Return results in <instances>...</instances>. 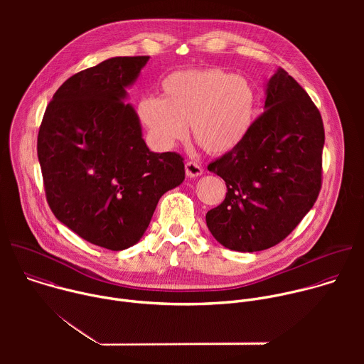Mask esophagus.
Instances as JSON below:
<instances>
[{"label":"esophagus","mask_w":364,"mask_h":364,"mask_svg":"<svg viewBox=\"0 0 364 364\" xmlns=\"http://www.w3.org/2000/svg\"><path fill=\"white\" fill-rule=\"evenodd\" d=\"M186 174H187V177H198L203 174V167L197 161H187L186 163Z\"/></svg>","instance_id":"obj_1"}]
</instances>
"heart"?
I'll use <instances>...</instances> for the list:
<instances>
[{"instance_id": "1", "label": "heart", "mask_w": 364, "mask_h": 364, "mask_svg": "<svg viewBox=\"0 0 364 364\" xmlns=\"http://www.w3.org/2000/svg\"><path fill=\"white\" fill-rule=\"evenodd\" d=\"M256 90L243 76L222 69L180 70L163 82V97L148 96L138 114L151 138L170 148L187 136L209 154L233 151L247 136L256 111Z\"/></svg>"}]
</instances>
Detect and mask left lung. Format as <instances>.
I'll list each match as a JSON object with an SVG mask.
<instances>
[{"instance_id":"left-lung-1","label":"left lung","mask_w":364,"mask_h":364,"mask_svg":"<svg viewBox=\"0 0 364 364\" xmlns=\"http://www.w3.org/2000/svg\"><path fill=\"white\" fill-rule=\"evenodd\" d=\"M265 109L239 146L207 166L228 187L225 200L207 212V228L237 252L282 242L314 205L323 183L321 114L284 69L268 82Z\"/></svg>"}]
</instances>
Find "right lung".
I'll list each match as a JSON object with an SVG mask.
<instances>
[{"label": "right lung", "instance_id": "add662e5", "mask_svg": "<svg viewBox=\"0 0 364 364\" xmlns=\"http://www.w3.org/2000/svg\"><path fill=\"white\" fill-rule=\"evenodd\" d=\"M148 56L112 58L69 77L46 108L37 155L51 212L109 250L135 245L160 197L184 180V159L142 139L124 99Z\"/></svg>", "mask_w": 364, "mask_h": 364}]
</instances>
